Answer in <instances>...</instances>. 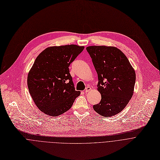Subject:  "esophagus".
Masks as SVG:
<instances>
[{"mask_svg":"<svg viewBox=\"0 0 160 160\" xmlns=\"http://www.w3.org/2000/svg\"><path fill=\"white\" fill-rule=\"evenodd\" d=\"M91 90V87H90V86H87V87H86V88L85 89V93H87L88 91H90Z\"/></svg>","mask_w":160,"mask_h":160,"instance_id":"34e87169","label":"esophagus"}]
</instances>
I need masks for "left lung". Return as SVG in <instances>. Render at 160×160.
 Instances as JSON below:
<instances>
[{
	"mask_svg": "<svg viewBox=\"0 0 160 160\" xmlns=\"http://www.w3.org/2000/svg\"><path fill=\"white\" fill-rule=\"evenodd\" d=\"M98 75V90L101 94L94 109L104 117L121 112L133 94L135 72L126 56L118 48L89 46L86 48Z\"/></svg>",
	"mask_w": 160,
	"mask_h": 160,
	"instance_id": "1",
	"label": "left lung"
}]
</instances>
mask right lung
Segmentation results:
<instances>
[{
    "instance_id": "obj_1",
    "label": "right lung",
    "mask_w": 160,
    "mask_h": 160,
    "mask_svg": "<svg viewBox=\"0 0 160 160\" xmlns=\"http://www.w3.org/2000/svg\"><path fill=\"white\" fill-rule=\"evenodd\" d=\"M83 49L73 44L50 47L36 58L28 75V87L36 106L47 115H62L80 96L69 66Z\"/></svg>"
}]
</instances>
